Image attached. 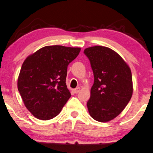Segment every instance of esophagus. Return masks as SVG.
<instances>
[{
    "mask_svg": "<svg viewBox=\"0 0 153 153\" xmlns=\"http://www.w3.org/2000/svg\"><path fill=\"white\" fill-rule=\"evenodd\" d=\"M80 88H76L75 89L73 90V92H74V93H78L80 92Z\"/></svg>",
    "mask_w": 153,
    "mask_h": 153,
    "instance_id": "34e87169",
    "label": "esophagus"
}]
</instances>
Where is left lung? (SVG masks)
<instances>
[{"mask_svg": "<svg viewBox=\"0 0 153 153\" xmlns=\"http://www.w3.org/2000/svg\"><path fill=\"white\" fill-rule=\"evenodd\" d=\"M84 53L89 58L95 78L87 102L88 112L98 122H109L122 113L131 99V71L110 48L95 45L85 49Z\"/></svg>", "mask_w": 153, "mask_h": 153, "instance_id": "left-lung-1", "label": "left lung"}]
</instances>
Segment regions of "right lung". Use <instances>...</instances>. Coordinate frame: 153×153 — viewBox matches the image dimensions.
<instances>
[{
    "label": "right lung",
    "instance_id": "add662e5",
    "mask_svg": "<svg viewBox=\"0 0 153 153\" xmlns=\"http://www.w3.org/2000/svg\"><path fill=\"white\" fill-rule=\"evenodd\" d=\"M80 49L48 45L24 60L18 89L25 106L36 118L48 120L57 116L71 97L65 82L68 65Z\"/></svg>",
    "mask_w": 153,
    "mask_h": 153
}]
</instances>
